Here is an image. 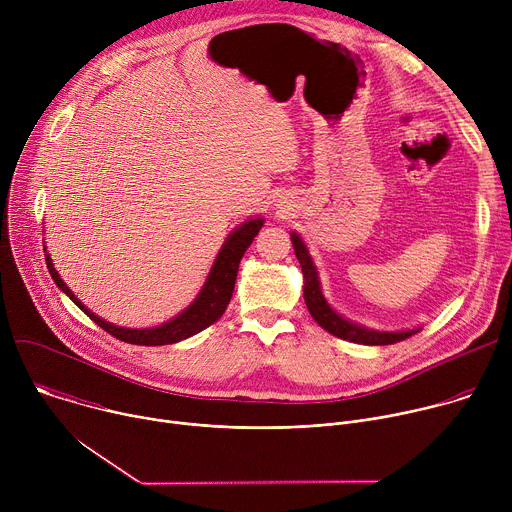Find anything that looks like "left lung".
I'll return each mask as SVG.
<instances>
[{
    "label": "left lung",
    "instance_id": "obj_1",
    "mask_svg": "<svg viewBox=\"0 0 512 512\" xmlns=\"http://www.w3.org/2000/svg\"><path fill=\"white\" fill-rule=\"evenodd\" d=\"M291 235V243H294V251L296 257L302 265V273H304V300L306 306L312 314V318L332 336H338L342 340L348 342H356V344H367V346H385V344H395L401 342L413 334H417L421 328H411V330H375L369 326L356 324L348 318H344L342 314H338L328 300L322 294V283L318 277V269L314 265V259L304 243V239L294 231Z\"/></svg>",
    "mask_w": 512,
    "mask_h": 512
}]
</instances>
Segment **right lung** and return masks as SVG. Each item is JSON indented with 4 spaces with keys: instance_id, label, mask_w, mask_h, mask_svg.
I'll use <instances>...</instances> for the list:
<instances>
[{
    "instance_id": "obj_1",
    "label": "right lung",
    "mask_w": 512,
    "mask_h": 512,
    "mask_svg": "<svg viewBox=\"0 0 512 512\" xmlns=\"http://www.w3.org/2000/svg\"><path fill=\"white\" fill-rule=\"evenodd\" d=\"M263 223H265V218L257 216V218H249V221H245L237 229H233L231 235L225 239L223 247L218 249V255H216L202 287L198 289V294L194 296V300L182 312H178L174 318H170L168 322H162V324L150 326V328H125V326H115V324L103 320L101 316L91 312L75 294H72L70 287L60 279L58 271L54 269V263L48 253H46V267H48L54 283L58 285V289L64 291V294L72 302H75L93 322H97L103 330H107L115 338L129 342V344H139V346L174 344V342L186 340V338L202 332L204 328H208L210 324H214L225 314V310L231 302V296H233V289H235L239 263H241L245 251L249 249V245L253 243V239L259 235ZM44 251H46V247H44Z\"/></svg>"
}]
</instances>
